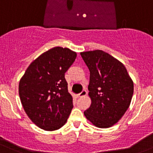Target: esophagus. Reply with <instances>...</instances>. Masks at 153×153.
I'll return each instance as SVG.
<instances>
[{
    "mask_svg": "<svg viewBox=\"0 0 153 153\" xmlns=\"http://www.w3.org/2000/svg\"><path fill=\"white\" fill-rule=\"evenodd\" d=\"M86 94H87V92H86V90H83L82 92H81V93L78 94V95H77V96H78V97H84V96H86Z\"/></svg>",
    "mask_w": 153,
    "mask_h": 153,
    "instance_id": "esophagus-1",
    "label": "esophagus"
}]
</instances>
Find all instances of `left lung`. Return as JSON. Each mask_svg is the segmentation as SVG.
I'll return each mask as SVG.
<instances>
[{
  "instance_id": "left-lung-1",
  "label": "left lung",
  "mask_w": 153,
  "mask_h": 153,
  "mask_svg": "<svg viewBox=\"0 0 153 153\" xmlns=\"http://www.w3.org/2000/svg\"><path fill=\"white\" fill-rule=\"evenodd\" d=\"M89 69L91 105L84 114L94 126L109 128L116 124L130 105L134 84L124 64L102 50L81 52Z\"/></svg>"
}]
</instances>
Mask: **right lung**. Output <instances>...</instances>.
I'll return each mask as SVG.
<instances>
[{
  "label": "right lung",
  "instance_id": "right-lung-1",
  "mask_svg": "<svg viewBox=\"0 0 153 153\" xmlns=\"http://www.w3.org/2000/svg\"><path fill=\"white\" fill-rule=\"evenodd\" d=\"M76 56L68 48L49 49L29 64L20 80L18 92L24 111L41 129L57 130L67 122L73 104L64 74Z\"/></svg>",
  "mask_w": 153,
  "mask_h": 153
}]
</instances>
